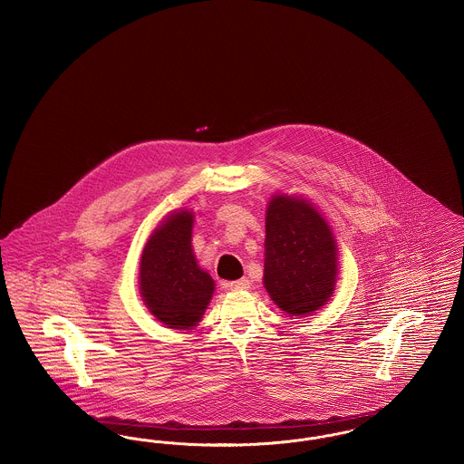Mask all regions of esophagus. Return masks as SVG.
I'll return each mask as SVG.
<instances>
[{
    "label": "esophagus",
    "mask_w": 464,
    "mask_h": 464,
    "mask_svg": "<svg viewBox=\"0 0 464 464\" xmlns=\"http://www.w3.org/2000/svg\"><path fill=\"white\" fill-rule=\"evenodd\" d=\"M226 287L229 288V290H246V288H250V280L248 278H240V280L226 284Z\"/></svg>",
    "instance_id": "esophagus-1"
}]
</instances>
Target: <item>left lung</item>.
<instances>
[{
	"label": "left lung",
	"mask_w": 464,
	"mask_h": 464,
	"mask_svg": "<svg viewBox=\"0 0 464 464\" xmlns=\"http://www.w3.org/2000/svg\"><path fill=\"white\" fill-rule=\"evenodd\" d=\"M265 287L290 316L322 308L335 285L331 226L306 199L278 195L266 210Z\"/></svg>",
	"instance_id": "obj_1"
}]
</instances>
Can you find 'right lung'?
Listing matches in <instances>:
<instances>
[{"mask_svg":"<svg viewBox=\"0 0 464 464\" xmlns=\"http://www.w3.org/2000/svg\"><path fill=\"white\" fill-rule=\"evenodd\" d=\"M191 229V212L172 214L150 237L140 257L142 299L170 329L195 327L214 292V280L197 265Z\"/></svg>","mask_w":464,"mask_h":464,"instance_id":"1","label":"right lung"}]
</instances>
